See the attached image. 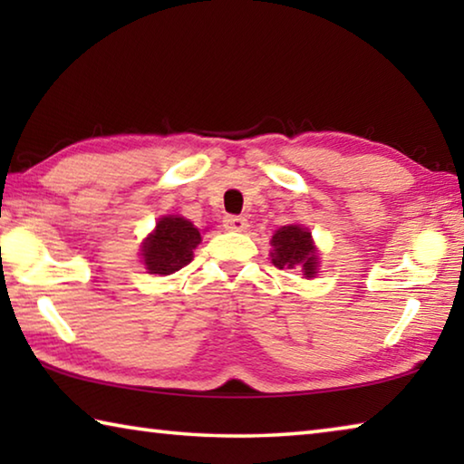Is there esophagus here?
Instances as JSON below:
<instances>
[{
    "label": "esophagus",
    "mask_w": 464,
    "mask_h": 464,
    "mask_svg": "<svg viewBox=\"0 0 464 464\" xmlns=\"http://www.w3.org/2000/svg\"><path fill=\"white\" fill-rule=\"evenodd\" d=\"M225 229L229 231H246L247 229V218L246 217H235V215H227L223 218Z\"/></svg>",
    "instance_id": "1"
}]
</instances>
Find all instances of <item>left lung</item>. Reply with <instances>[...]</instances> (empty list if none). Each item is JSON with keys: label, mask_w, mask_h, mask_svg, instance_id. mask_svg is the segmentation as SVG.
<instances>
[{"label": "left lung", "mask_w": 464, "mask_h": 464, "mask_svg": "<svg viewBox=\"0 0 464 464\" xmlns=\"http://www.w3.org/2000/svg\"><path fill=\"white\" fill-rule=\"evenodd\" d=\"M272 264L276 268H301L304 278H315L319 270L317 247L311 231L301 225H286L272 235Z\"/></svg>", "instance_id": "left-lung-1"}]
</instances>
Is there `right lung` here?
I'll return each instance as SVG.
<instances>
[{
    "mask_svg": "<svg viewBox=\"0 0 464 464\" xmlns=\"http://www.w3.org/2000/svg\"><path fill=\"white\" fill-rule=\"evenodd\" d=\"M200 231L184 217L168 215L155 225V231L140 246V256L149 274H174L192 262Z\"/></svg>",
    "mask_w": 464,
    "mask_h": 464,
    "instance_id": "add662e5",
    "label": "right lung"
}]
</instances>
